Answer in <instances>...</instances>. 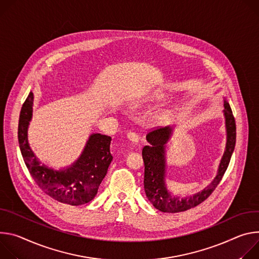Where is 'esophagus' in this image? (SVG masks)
Returning <instances> with one entry per match:
<instances>
[{
  "mask_svg": "<svg viewBox=\"0 0 259 259\" xmlns=\"http://www.w3.org/2000/svg\"><path fill=\"white\" fill-rule=\"evenodd\" d=\"M126 136H127V139H128L131 142H133V143H138V141H139V136H138L137 133H135V132H128Z\"/></svg>",
  "mask_w": 259,
  "mask_h": 259,
  "instance_id": "1",
  "label": "esophagus"
}]
</instances>
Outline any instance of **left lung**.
<instances>
[{
	"label": "left lung",
	"instance_id": "1",
	"mask_svg": "<svg viewBox=\"0 0 259 259\" xmlns=\"http://www.w3.org/2000/svg\"><path fill=\"white\" fill-rule=\"evenodd\" d=\"M224 116L227 132L226 147L219 164L218 174L214 181L203 191H200L190 197H175L171 195L164 184L165 177V144L171 134V127H160L150 131L146 135L149 146H145L142 150L143 160H144V189L146 195L153 207L165 213L184 212L202 204L212 194L217 185L220 183L225 170L231 161V157L236 145V120L233 115L231 106L224 102Z\"/></svg>",
	"mask_w": 259,
	"mask_h": 259
}]
</instances>
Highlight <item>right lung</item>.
<instances>
[{
	"instance_id": "right-lung-1",
	"label": "right lung",
	"mask_w": 259,
	"mask_h": 259,
	"mask_svg": "<svg viewBox=\"0 0 259 259\" xmlns=\"http://www.w3.org/2000/svg\"><path fill=\"white\" fill-rule=\"evenodd\" d=\"M34 95L24 101L18 122V143L24 163L37 185L57 202L71 206L90 203L98 193L113 159L110 152L111 137L93 134L81 156L72 166L54 170L40 164L27 142V125L32 118Z\"/></svg>"
}]
</instances>
